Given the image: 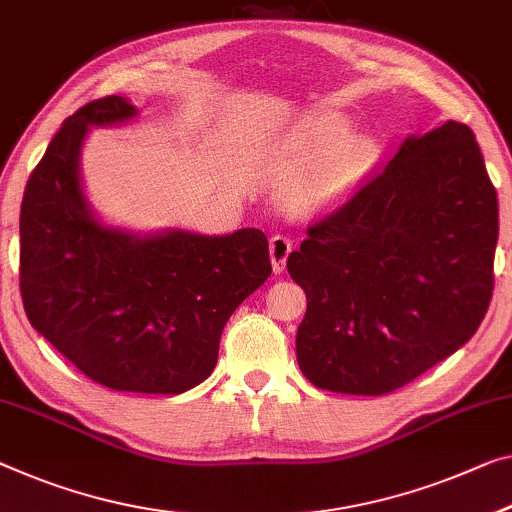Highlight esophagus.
<instances>
[{
	"mask_svg": "<svg viewBox=\"0 0 512 512\" xmlns=\"http://www.w3.org/2000/svg\"><path fill=\"white\" fill-rule=\"evenodd\" d=\"M290 251H293V242H290L286 235H272V238H270V258H272L274 274L283 272Z\"/></svg>",
	"mask_w": 512,
	"mask_h": 512,
	"instance_id": "obj_1",
	"label": "esophagus"
}]
</instances>
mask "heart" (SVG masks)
I'll return each mask as SVG.
<instances>
[{
    "instance_id": "1",
    "label": "heart",
    "mask_w": 512,
    "mask_h": 512,
    "mask_svg": "<svg viewBox=\"0 0 512 512\" xmlns=\"http://www.w3.org/2000/svg\"><path fill=\"white\" fill-rule=\"evenodd\" d=\"M352 123L338 112H322L304 121L279 153L297 167L283 185V206L295 215H322L355 194L373 174L382 155L371 132L350 135Z\"/></svg>"
}]
</instances>
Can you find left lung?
Here are the masks:
<instances>
[{"label":"left lung","instance_id":"obj_1","mask_svg":"<svg viewBox=\"0 0 512 512\" xmlns=\"http://www.w3.org/2000/svg\"><path fill=\"white\" fill-rule=\"evenodd\" d=\"M499 201L465 123L407 137L348 203L306 229L297 364L318 389L382 396L462 348L494 288Z\"/></svg>","mask_w":512,"mask_h":512}]
</instances>
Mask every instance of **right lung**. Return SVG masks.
I'll return each instance as SVG.
<instances>
[{
	"instance_id": "obj_1",
	"label": "right lung",
	"mask_w": 512,
	"mask_h": 512,
	"mask_svg": "<svg viewBox=\"0 0 512 512\" xmlns=\"http://www.w3.org/2000/svg\"><path fill=\"white\" fill-rule=\"evenodd\" d=\"M137 114L128 98L93 100L50 141L22 196L20 293L31 327L93 382L176 396L212 373L226 320L272 263L258 229L141 235L100 222L82 190L84 139Z\"/></svg>"
}]
</instances>
